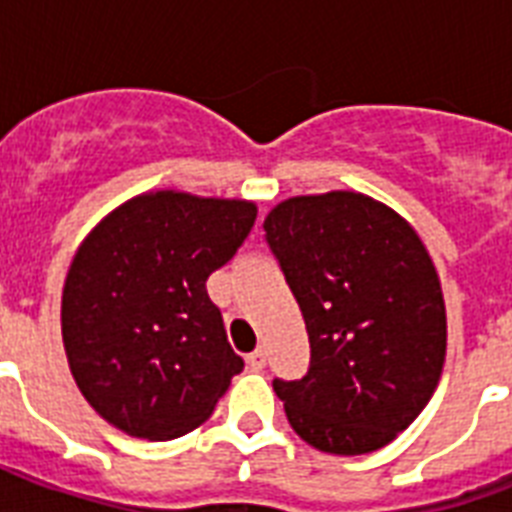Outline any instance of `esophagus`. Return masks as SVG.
I'll return each mask as SVG.
<instances>
[{
	"label": "esophagus",
	"mask_w": 512,
	"mask_h": 512,
	"mask_svg": "<svg viewBox=\"0 0 512 512\" xmlns=\"http://www.w3.org/2000/svg\"><path fill=\"white\" fill-rule=\"evenodd\" d=\"M247 364L252 366V369H263V366H265V350L263 348L252 350V353L247 356Z\"/></svg>",
	"instance_id": "esophagus-1"
}]
</instances>
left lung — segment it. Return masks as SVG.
I'll return each instance as SVG.
<instances>
[{
	"mask_svg": "<svg viewBox=\"0 0 512 512\" xmlns=\"http://www.w3.org/2000/svg\"><path fill=\"white\" fill-rule=\"evenodd\" d=\"M263 228L311 340L303 380H273L289 425L319 452H377L444 372L446 305L428 249L396 209L356 191L284 199Z\"/></svg>",
	"mask_w": 512,
	"mask_h": 512,
	"instance_id": "1",
	"label": "left lung"
}]
</instances>
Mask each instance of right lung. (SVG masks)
Instances as JSON below:
<instances>
[{
    "label": "right lung",
    "mask_w": 512,
    "mask_h": 512,
    "mask_svg": "<svg viewBox=\"0 0 512 512\" xmlns=\"http://www.w3.org/2000/svg\"><path fill=\"white\" fill-rule=\"evenodd\" d=\"M257 204L162 188L111 209L76 249L60 303L63 348L95 412L170 441L207 420L244 369L207 295Z\"/></svg>",
    "instance_id": "obj_1"
}]
</instances>
